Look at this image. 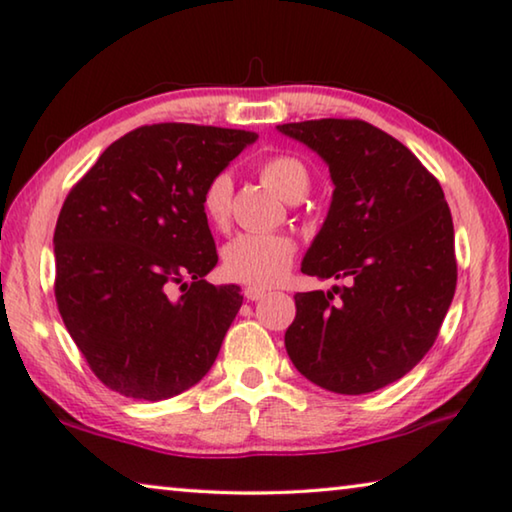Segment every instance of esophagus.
Segmentation results:
<instances>
[{"label": "esophagus", "instance_id": "34e87169", "mask_svg": "<svg viewBox=\"0 0 512 512\" xmlns=\"http://www.w3.org/2000/svg\"><path fill=\"white\" fill-rule=\"evenodd\" d=\"M243 296H246V300H262L266 296V291L257 287H246L243 289Z\"/></svg>", "mask_w": 512, "mask_h": 512}]
</instances>
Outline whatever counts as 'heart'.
Masks as SVG:
<instances>
[{
    "label": "heart",
    "instance_id": "1",
    "mask_svg": "<svg viewBox=\"0 0 512 512\" xmlns=\"http://www.w3.org/2000/svg\"><path fill=\"white\" fill-rule=\"evenodd\" d=\"M262 182L285 200H300L310 191V170L289 154H278L259 166ZM232 177L218 173L202 191V214L212 225L223 227L230 218ZM296 241L289 234H239L223 250V271L241 285L266 289L278 285L294 264Z\"/></svg>",
    "mask_w": 512,
    "mask_h": 512
}]
</instances>
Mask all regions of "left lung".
<instances>
[{"instance_id":"8db88e82","label":"left lung","mask_w":512,"mask_h":512,"mask_svg":"<svg viewBox=\"0 0 512 512\" xmlns=\"http://www.w3.org/2000/svg\"><path fill=\"white\" fill-rule=\"evenodd\" d=\"M278 132L319 154L335 184L300 271L348 282L294 296L287 353L328 392H376L431 351L456 294L444 191L403 143L364 120H305Z\"/></svg>"}]
</instances>
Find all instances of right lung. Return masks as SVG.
<instances>
[{"mask_svg": "<svg viewBox=\"0 0 512 512\" xmlns=\"http://www.w3.org/2000/svg\"><path fill=\"white\" fill-rule=\"evenodd\" d=\"M255 141L243 129L139 127L68 193L54 230L56 305L113 392L170 399L212 369L243 296L205 280L218 255L200 200Z\"/></svg>", "mask_w": 512, "mask_h": 512, "instance_id": "add662e5", "label": "right lung"}]
</instances>
